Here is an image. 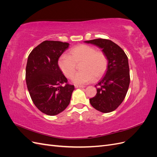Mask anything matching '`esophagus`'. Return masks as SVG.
<instances>
[{
	"mask_svg": "<svg viewBox=\"0 0 157 157\" xmlns=\"http://www.w3.org/2000/svg\"><path fill=\"white\" fill-rule=\"evenodd\" d=\"M75 87L76 88H84V86H78V85H75Z\"/></svg>",
	"mask_w": 157,
	"mask_h": 157,
	"instance_id": "1",
	"label": "esophagus"
}]
</instances>
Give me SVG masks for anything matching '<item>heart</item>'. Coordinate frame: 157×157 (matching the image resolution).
I'll return each instance as SVG.
<instances>
[{
  "label": "heart",
  "mask_w": 157,
  "mask_h": 157,
  "mask_svg": "<svg viewBox=\"0 0 157 157\" xmlns=\"http://www.w3.org/2000/svg\"><path fill=\"white\" fill-rule=\"evenodd\" d=\"M108 58L101 51H97L94 47L80 44L71 49L68 56H61L58 65L65 77L71 78L80 65V71L73 78L77 85H82L102 77L108 67Z\"/></svg>",
  "instance_id": "heart-1"
}]
</instances>
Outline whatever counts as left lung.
<instances>
[{
    "label": "left lung",
    "instance_id": "obj_1",
    "mask_svg": "<svg viewBox=\"0 0 157 157\" xmlns=\"http://www.w3.org/2000/svg\"><path fill=\"white\" fill-rule=\"evenodd\" d=\"M102 49L108 58V67L104 77L96 86L97 94L90 99L96 110L110 113L124 100L130 81V69L126 54L121 47L108 39H97L85 41Z\"/></svg>",
    "mask_w": 157,
    "mask_h": 157
}]
</instances>
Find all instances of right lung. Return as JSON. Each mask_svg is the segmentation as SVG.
I'll use <instances>...</instances> for the list:
<instances>
[{"label":"right lung","instance_id":"1","mask_svg":"<svg viewBox=\"0 0 157 157\" xmlns=\"http://www.w3.org/2000/svg\"><path fill=\"white\" fill-rule=\"evenodd\" d=\"M69 44L45 40L28 56L25 80L35 105L46 115H56L66 109L75 90L58 65L59 58Z\"/></svg>","mask_w":157,"mask_h":157}]
</instances>
